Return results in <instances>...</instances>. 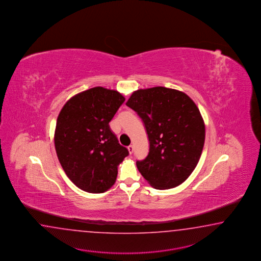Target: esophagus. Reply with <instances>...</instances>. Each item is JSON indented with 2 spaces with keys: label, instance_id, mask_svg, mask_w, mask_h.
<instances>
[{
  "label": "esophagus",
  "instance_id": "obj_1",
  "mask_svg": "<svg viewBox=\"0 0 261 261\" xmlns=\"http://www.w3.org/2000/svg\"><path fill=\"white\" fill-rule=\"evenodd\" d=\"M128 151H129V153H130V154H132V153H133V151H134V147H133V145H130V146H128Z\"/></svg>",
  "mask_w": 261,
  "mask_h": 261
}]
</instances>
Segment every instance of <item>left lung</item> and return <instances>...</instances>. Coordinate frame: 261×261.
Wrapping results in <instances>:
<instances>
[{"instance_id": "obj_1", "label": "left lung", "mask_w": 261, "mask_h": 261, "mask_svg": "<svg viewBox=\"0 0 261 261\" xmlns=\"http://www.w3.org/2000/svg\"><path fill=\"white\" fill-rule=\"evenodd\" d=\"M126 106L144 122L149 153L137 161L139 172L153 188L180 186L197 167L205 141V124L187 94L166 87L140 89Z\"/></svg>"}]
</instances>
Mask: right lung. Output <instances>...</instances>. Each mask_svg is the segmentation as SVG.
Listing matches in <instances>:
<instances>
[{
	"mask_svg": "<svg viewBox=\"0 0 261 261\" xmlns=\"http://www.w3.org/2000/svg\"><path fill=\"white\" fill-rule=\"evenodd\" d=\"M124 100L114 90L92 88L70 98L59 114L56 153L67 177L83 191H108L129 154L109 124Z\"/></svg>",
	"mask_w": 261,
	"mask_h": 261,
	"instance_id": "1",
	"label": "right lung"
}]
</instances>
